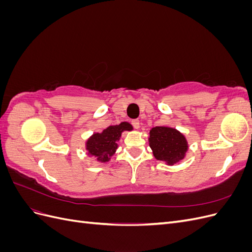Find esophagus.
I'll return each instance as SVG.
<instances>
[{
	"label": "esophagus",
	"instance_id": "34e87169",
	"mask_svg": "<svg viewBox=\"0 0 252 252\" xmlns=\"http://www.w3.org/2000/svg\"><path fill=\"white\" fill-rule=\"evenodd\" d=\"M131 124H132L133 128H135V129H138V128L140 127V122H139V120H133V121H131Z\"/></svg>",
	"mask_w": 252,
	"mask_h": 252
}]
</instances>
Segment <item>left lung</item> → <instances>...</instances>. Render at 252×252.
I'll use <instances>...</instances> for the list:
<instances>
[{"instance_id":"left-lung-1","label":"left lung","mask_w":252,"mask_h":252,"mask_svg":"<svg viewBox=\"0 0 252 252\" xmlns=\"http://www.w3.org/2000/svg\"><path fill=\"white\" fill-rule=\"evenodd\" d=\"M149 146L158 161L173 165L184 158L188 149L186 138L177 129L157 126L149 132Z\"/></svg>"}]
</instances>
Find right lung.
Masks as SVG:
<instances>
[{"label":"right lung","mask_w":252,"mask_h":252,"mask_svg":"<svg viewBox=\"0 0 252 252\" xmlns=\"http://www.w3.org/2000/svg\"><path fill=\"white\" fill-rule=\"evenodd\" d=\"M132 126L123 122L116 126H109L101 132L94 133L86 142L88 155L94 156L98 162L105 163L110 159V157L118 148V141L124 130H131Z\"/></svg>","instance_id":"right-lung-1"}]
</instances>
